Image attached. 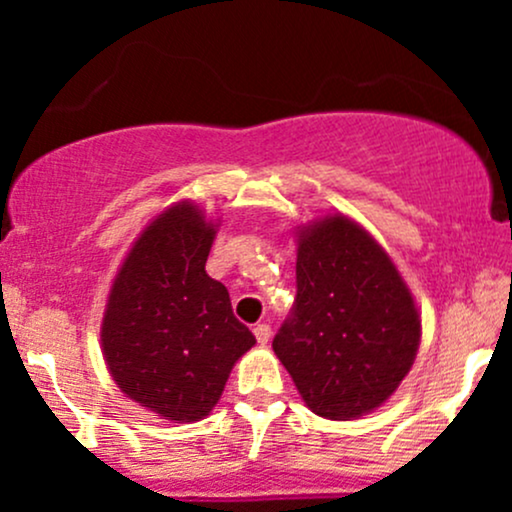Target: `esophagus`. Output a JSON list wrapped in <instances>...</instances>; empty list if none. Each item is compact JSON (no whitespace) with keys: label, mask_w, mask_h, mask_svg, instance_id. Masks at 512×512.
Returning <instances> with one entry per match:
<instances>
[{"label":"esophagus","mask_w":512,"mask_h":512,"mask_svg":"<svg viewBox=\"0 0 512 512\" xmlns=\"http://www.w3.org/2000/svg\"><path fill=\"white\" fill-rule=\"evenodd\" d=\"M252 332H255V339L260 344H267L269 337H272V327H269L267 322H260V325H255V330H252Z\"/></svg>","instance_id":"esophagus-1"}]
</instances>
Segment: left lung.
I'll use <instances>...</instances> for the list:
<instances>
[{
	"instance_id": "1",
	"label": "left lung",
	"mask_w": 512,
	"mask_h": 512,
	"mask_svg": "<svg viewBox=\"0 0 512 512\" xmlns=\"http://www.w3.org/2000/svg\"><path fill=\"white\" fill-rule=\"evenodd\" d=\"M296 238V301L272 349L308 409L358 419L414 366L419 308L383 245L349 216L305 223Z\"/></svg>"
}]
</instances>
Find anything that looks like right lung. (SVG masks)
Wrapping results in <instances>:
<instances>
[{"label":"right lung","instance_id":"1","mask_svg":"<svg viewBox=\"0 0 512 512\" xmlns=\"http://www.w3.org/2000/svg\"><path fill=\"white\" fill-rule=\"evenodd\" d=\"M216 228L187 199L158 214L117 269L103 313V358L117 387L175 424L209 416L255 346L226 286L204 269Z\"/></svg>","mask_w":512,"mask_h":512}]
</instances>
